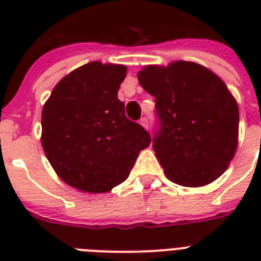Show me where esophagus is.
<instances>
[{
	"label": "esophagus",
	"instance_id": "esophagus-1",
	"mask_svg": "<svg viewBox=\"0 0 261 261\" xmlns=\"http://www.w3.org/2000/svg\"><path fill=\"white\" fill-rule=\"evenodd\" d=\"M139 123H141V126L145 127V128H147V127H149V122H147V118H141Z\"/></svg>",
	"mask_w": 261,
	"mask_h": 261
}]
</instances>
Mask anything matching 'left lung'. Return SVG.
I'll list each match as a JSON object with an SVG mask.
<instances>
[{
    "label": "left lung",
    "mask_w": 261,
    "mask_h": 261,
    "mask_svg": "<svg viewBox=\"0 0 261 261\" xmlns=\"http://www.w3.org/2000/svg\"><path fill=\"white\" fill-rule=\"evenodd\" d=\"M138 81L155 98V157L171 181L210 184L226 171L239 141V106L218 75L195 62L146 66Z\"/></svg>",
    "instance_id": "obj_1"
}]
</instances>
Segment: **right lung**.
Segmentation results:
<instances>
[{
    "mask_svg": "<svg viewBox=\"0 0 261 261\" xmlns=\"http://www.w3.org/2000/svg\"><path fill=\"white\" fill-rule=\"evenodd\" d=\"M123 65L89 62L63 77L42 111V146L59 177L102 194L128 177L150 134L128 120L118 90Z\"/></svg>",
    "mask_w": 261,
    "mask_h": 261,
    "instance_id": "right-lung-1",
    "label": "right lung"
}]
</instances>
